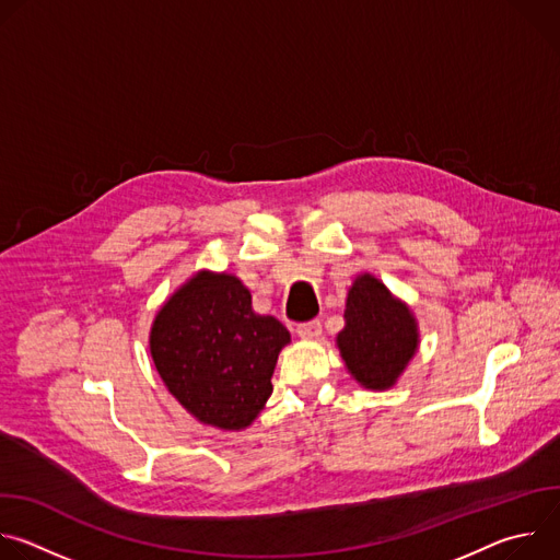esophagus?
Here are the masks:
<instances>
[{"mask_svg": "<svg viewBox=\"0 0 560 560\" xmlns=\"http://www.w3.org/2000/svg\"><path fill=\"white\" fill-rule=\"evenodd\" d=\"M296 335L301 339H314L322 335V322H307V324H299L296 326Z\"/></svg>", "mask_w": 560, "mask_h": 560, "instance_id": "esophagus-1", "label": "esophagus"}]
</instances>
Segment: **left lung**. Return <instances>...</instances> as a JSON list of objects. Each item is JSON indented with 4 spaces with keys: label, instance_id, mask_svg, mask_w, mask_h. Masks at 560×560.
Returning a JSON list of instances; mask_svg holds the SVG:
<instances>
[{
    "label": "left lung",
    "instance_id": "8db88e82",
    "mask_svg": "<svg viewBox=\"0 0 560 560\" xmlns=\"http://www.w3.org/2000/svg\"><path fill=\"white\" fill-rule=\"evenodd\" d=\"M337 341L352 376L365 387L385 389L417 352L419 335L410 310L378 279L361 275L348 292L346 328Z\"/></svg>",
    "mask_w": 560,
    "mask_h": 560
}]
</instances>
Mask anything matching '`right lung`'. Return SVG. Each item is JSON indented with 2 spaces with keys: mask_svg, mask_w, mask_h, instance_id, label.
I'll return each instance as SVG.
<instances>
[{
  "mask_svg": "<svg viewBox=\"0 0 560 560\" xmlns=\"http://www.w3.org/2000/svg\"><path fill=\"white\" fill-rule=\"evenodd\" d=\"M290 332L253 310L230 275L199 272L159 310L150 354L177 401L201 423L242 430L272 394V372Z\"/></svg>",
  "mask_w": 560,
  "mask_h": 560,
  "instance_id": "obj_1",
  "label": "right lung"
}]
</instances>
